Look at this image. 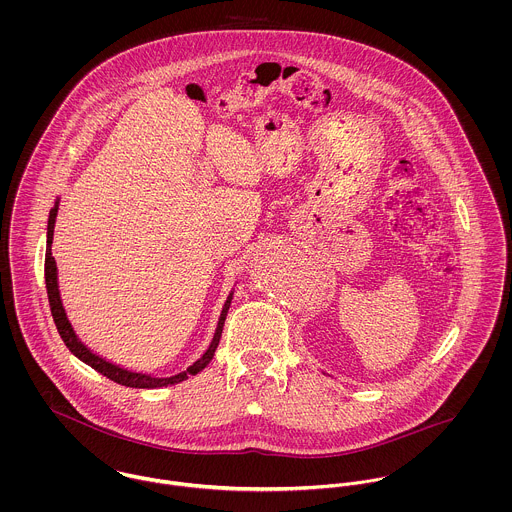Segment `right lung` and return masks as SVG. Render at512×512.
<instances>
[{"mask_svg":"<svg viewBox=\"0 0 512 512\" xmlns=\"http://www.w3.org/2000/svg\"><path fill=\"white\" fill-rule=\"evenodd\" d=\"M57 209H59V203H55V207L51 209L49 213V224H47V254H45V284H47V295H49V305H51V313H53V319H55V325L59 329V335L61 339L65 341V345L69 347V351L73 353L74 357H78L82 363H86L88 366H92L94 370H98L100 374H104L106 378L122 384V386H130V388H161V386H169V384H177V382H183L187 380L189 376H195L197 372H201L205 366L209 365L215 357V351L219 347L220 335H222V327H224V319H226V313H228V307H230V301H232V293L228 295L224 307H222V313H220L219 325H217V333L207 349V353L195 361L193 365L189 366L187 370L175 374V376H169V378H155V376H149V374H142V372H132V370H126L122 366L112 365L108 361H104L102 357L94 355L86 345H82L78 341V337L74 335L73 327L67 319V313L63 309V303H61V295H59V284H57V264H55V258L51 254V244H53V230H55V219H57Z\"/></svg>","mask_w":512,"mask_h":512,"instance_id":"obj_1","label":"right lung"}]
</instances>
